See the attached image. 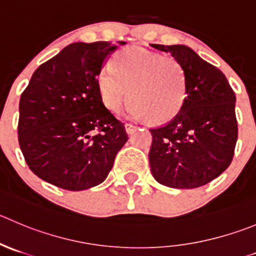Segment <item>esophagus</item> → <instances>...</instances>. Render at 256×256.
Segmentation results:
<instances>
[{
	"label": "esophagus",
	"mask_w": 256,
	"mask_h": 256,
	"mask_svg": "<svg viewBox=\"0 0 256 256\" xmlns=\"http://www.w3.org/2000/svg\"><path fill=\"white\" fill-rule=\"evenodd\" d=\"M126 133H128V134H133V133L136 132V130H137V126H133V124H130V123H126Z\"/></svg>",
	"instance_id": "obj_1"
}]
</instances>
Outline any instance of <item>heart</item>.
I'll use <instances>...</instances> for the list:
<instances>
[{
  "instance_id": "b5f03b06",
  "label": "heart",
  "mask_w": 256,
  "mask_h": 256,
  "mask_svg": "<svg viewBox=\"0 0 256 256\" xmlns=\"http://www.w3.org/2000/svg\"><path fill=\"white\" fill-rule=\"evenodd\" d=\"M102 103L112 113L120 110L126 100L130 118L163 123L174 118L186 98V78L174 58L162 56L143 48L119 51L113 64L104 65L96 76Z\"/></svg>"
}]
</instances>
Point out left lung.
Returning a JSON list of instances; mask_svg holds the SVG:
<instances>
[{
    "instance_id": "left-lung-1",
    "label": "left lung",
    "mask_w": 256,
    "mask_h": 256,
    "mask_svg": "<svg viewBox=\"0 0 256 256\" xmlns=\"http://www.w3.org/2000/svg\"><path fill=\"white\" fill-rule=\"evenodd\" d=\"M150 46L170 52L184 70L186 98L171 122L150 130V166L160 184L196 188L220 176L238 140L236 96L221 70L184 45Z\"/></svg>"
}]
</instances>
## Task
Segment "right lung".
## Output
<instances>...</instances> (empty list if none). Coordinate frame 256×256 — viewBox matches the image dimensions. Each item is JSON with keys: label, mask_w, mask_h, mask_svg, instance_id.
<instances>
[{"label": "right lung", "mask_w": 256, "mask_h": 256, "mask_svg": "<svg viewBox=\"0 0 256 256\" xmlns=\"http://www.w3.org/2000/svg\"><path fill=\"white\" fill-rule=\"evenodd\" d=\"M116 48L108 41L70 44L35 70L21 94L18 143L28 166L44 181L69 191L96 186L128 140L96 86Z\"/></svg>", "instance_id": "add662e5"}]
</instances>
